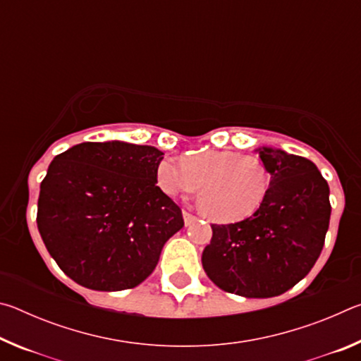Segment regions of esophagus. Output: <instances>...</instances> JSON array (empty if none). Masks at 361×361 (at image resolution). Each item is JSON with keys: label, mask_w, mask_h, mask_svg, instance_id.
Wrapping results in <instances>:
<instances>
[{"label": "esophagus", "mask_w": 361, "mask_h": 361, "mask_svg": "<svg viewBox=\"0 0 361 361\" xmlns=\"http://www.w3.org/2000/svg\"><path fill=\"white\" fill-rule=\"evenodd\" d=\"M183 218H185V224L186 226H191L192 223H195L197 221V216H194L192 213H189V212H186V210H183Z\"/></svg>", "instance_id": "esophagus-1"}]
</instances>
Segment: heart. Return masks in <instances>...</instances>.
I'll return each mask as SVG.
<instances>
[{"label":"heart","instance_id":"b5f03b06","mask_svg":"<svg viewBox=\"0 0 361 361\" xmlns=\"http://www.w3.org/2000/svg\"><path fill=\"white\" fill-rule=\"evenodd\" d=\"M156 183L169 197L200 190V205L216 221H240L264 202L271 186L267 167L259 157L231 149H207L183 157H164Z\"/></svg>","mask_w":361,"mask_h":361}]
</instances>
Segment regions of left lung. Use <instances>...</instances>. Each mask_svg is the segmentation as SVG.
Wrapping results in <instances>:
<instances>
[{"label": "left lung", "mask_w": 361, "mask_h": 361, "mask_svg": "<svg viewBox=\"0 0 361 361\" xmlns=\"http://www.w3.org/2000/svg\"><path fill=\"white\" fill-rule=\"evenodd\" d=\"M271 175L264 202L234 224H212L202 266L219 288L272 298L307 276L322 253L331 215L329 188L315 164L283 149L262 148Z\"/></svg>", "instance_id": "1"}]
</instances>
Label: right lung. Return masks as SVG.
Instances as JSON below:
<instances>
[{
    "instance_id": "1",
    "label": "right lung",
    "mask_w": 361,
    "mask_h": 361,
    "mask_svg": "<svg viewBox=\"0 0 361 361\" xmlns=\"http://www.w3.org/2000/svg\"><path fill=\"white\" fill-rule=\"evenodd\" d=\"M162 159L154 146L119 140L79 143L54 157L36 223L71 280L121 291L151 276L166 242L185 226L180 207L156 186Z\"/></svg>"
}]
</instances>
